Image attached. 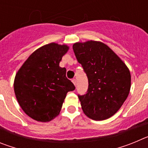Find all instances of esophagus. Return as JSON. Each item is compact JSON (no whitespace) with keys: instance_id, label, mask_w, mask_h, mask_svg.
I'll return each mask as SVG.
<instances>
[{"instance_id":"34e87169","label":"esophagus","mask_w":148,"mask_h":148,"mask_svg":"<svg viewBox=\"0 0 148 148\" xmlns=\"http://www.w3.org/2000/svg\"><path fill=\"white\" fill-rule=\"evenodd\" d=\"M72 82H73V83L74 84V85H76V83H77V82H76V79H73V80H72Z\"/></svg>"}]
</instances>
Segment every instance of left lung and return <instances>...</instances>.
<instances>
[{
	"instance_id": "obj_1",
	"label": "left lung",
	"mask_w": 148,
	"mask_h": 148,
	"mask_svg": "<svg viewBox=\"0 0 148 148\" xmlns=\"http://www.w3.org/2000/svg\"><path fill=\"white\" fill-rule=\"evenodd\" d=\"M73 49L88 78V90L78 95L84 113L105 120L121 108L131 86L130 70L108 45L97 40L76 42Z\"/></svg>"
}]
</instances>
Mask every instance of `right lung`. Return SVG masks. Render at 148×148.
I'll list each match as a JSON object with an SVG mask.
<instances>
[{
  "label": "right lung",
  "instance_id": "add662e5",
  "mask_svg": "<svg viewBox=\"0 0 148 148\" xmlns=\"http://www.w3.org/2000/svg\"><path fill=\"white\" fill-rule=\"evenodd\" d=\"M70 47L50 43L34 51L17 72L14 91L18 104L30 118L48 122L58 116L66 93L75 89L59 66Z\"/></svg>",
  "mask_w": 148,
  "mask_h": 148
}]
</instances>
